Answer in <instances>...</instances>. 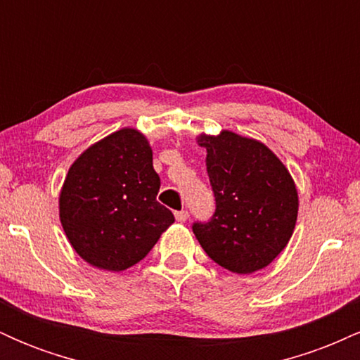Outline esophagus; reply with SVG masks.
Returning a JSON list of instances; mask_svg holds the SVG:
<instances>
[{"label":"esophagus","mask_w":360,"mask_h":360,"mask_svg":"<svg viewBox=\"0 0 360 360\" xmlns=\"http://www.w3.org/2000/svg\"><path fill=\"white\" fill-rule=\"evenodd\" d=\"M174 217H176V220L179 221V223H184L189 218V213L184 212V210H181V212H176L174 213Z\"/></svg>","instance_id":"esophagus-1"}]
</instances>
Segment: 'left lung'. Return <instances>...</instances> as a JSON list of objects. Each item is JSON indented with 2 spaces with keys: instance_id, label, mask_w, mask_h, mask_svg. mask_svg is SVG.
I'll use <instances>...</instances> for the list:
<instances>
[{
  "instance_id": "left-lung-1",
  "label": "left lung",
  "mask_w": 360,
  "mask_h": 360,
  "mask_svg": "<svg viewBox=\"0 0 360 360\" xmlns=\"http://www.w3.org/2000/svg\"><path fill=\"white\" fill-rule=\"evenodd\" d=\"M217 210L193 232L218 266L252 274L283 252L295 232L298 191L288 167L266 143L230 130L200 134Z\"/></svg>"
}]
</instances>
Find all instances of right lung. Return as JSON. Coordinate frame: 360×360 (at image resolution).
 <instances>
[{"label": "right lung", "mask_w": 360, "mask_h": 360, "mask_svg": "<svg viewBox=\"0 0 360 360\" xmlns=\"http://www.w3.org/2000/svg\"><path fill=\"white\" fill-rule=\"evenodd\" d=\"M160 179L142 131L125 127L86 148L59 194L65 237L81 259L111 272L135 266L174 223L157 203Z\"/></svg>", "instance_id": "right-lung-1"}]
</instances>
